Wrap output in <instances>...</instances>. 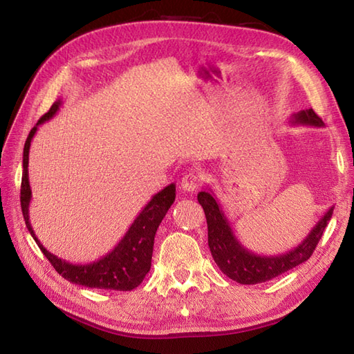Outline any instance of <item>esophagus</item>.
<instances>
[{
	"mask_svg": "<svg viewBox=\"0 0 354 354\" xmlns=\"http://www.w3.org/2000/svg\"><path fill=\"white\" fill-rule=\"evenodd\" d=\"M199 185H201V176L196 175V173H189V175H185L181 181V189L189 193L196 192L199 189Z\"/></svg>",
	"mask_w": 354,
	"mask_h": 354,
	"instance_id": "1",
	"label": "esophagus"
}]
</instances>
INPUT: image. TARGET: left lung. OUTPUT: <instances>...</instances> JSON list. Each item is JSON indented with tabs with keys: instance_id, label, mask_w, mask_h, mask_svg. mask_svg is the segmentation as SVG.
<instances>
[{
	"instance_id": "8db88e82",
	"label": "left lung",
	"mask_w": 354,
	"mask_h": 354,
	"mask_svg": "<svg viewBox=\"0 0 354 354\" xmlns=\"http://www.w3.org/2000/svg\"><path fill=\"white\" fill-rule=\"evenodd\" d=\"M290 124L324 127V122L315 114L312 108L293 114ZM198 201L205 212L208 225V246L216 265L219 266L225 275L240 284L269 281L309 260L328 221L332 219L335 208L330 207L303 242L292 248L290 251L278 255H260L254 254L239 242L234 231L231 228L228 217L225 216L222 205L212 189H209V192H201L198 194Z\"/></svg>"
}]
</instances>
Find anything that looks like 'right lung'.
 Here are the masks:
<instances>
[{
    "mask_svg": "<svg viewBox=\"0 0 354 354\" xmlns=\"http://www.w3.org/2000/svg\"><path fill=\"white\" fill-rule=\"evenodd\" d=\"M62 100L53 103L50 111L45 114L36 126L30 131L27 141L24 145V155H22V183H21V208L24 214L26 227L30 234L35 239V242L39 246L45 257L53 265L59 274L70 283L86 286V288L95 289H112V290H132L138 288L141 281L150 270V261H152L153 252V240L156 230L164 219L165 213L169 212L176 196V185L170 184L158 192L150 199L146 207L141 209V213L135 217V221L126 231L123 239L114 246V250L103 255L99 260L91 263H70L64 259H59L57 255L51 254L44 248V245L37 240L35 231L30 225L28 207L32 201V189L28 183V152L30 145L35 133L42 123L47 122L51 117H55L56 112L61 108Z\"/></svg>",
    "mask_w": 354,
    "mask_h": 354,
    "instance_id": "right-lung-1",
    "label": "right lung"
}]
</instances>
